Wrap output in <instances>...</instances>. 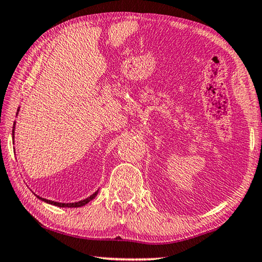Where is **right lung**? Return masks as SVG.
<instances>
[{
  "label": "right lung",
  "mask_w": 262,
  "mask_h": 262,
  "mask_svg": "<svg viewBox=\"0 0 262 262\" xmlns=\"http://www.w3.org/2000/svg\"><path fill=\"white\" fill-rule=\"evenodd\" d=\"M18 112H19V107H18V110H17V114H18ZM15 127H16V121L14 122V127H12V137H15ZM98 192H99V189L96 190V192L92 194V195H90V196H89V198L84 199V200L77 201V202H72V203H63V202L51 201V200H47V199H43L41 196H38V195H37V198L39 199V200L50 203V205H53V206H57V207H61V208H77V207L85 206L86 203H89L91 200H94V199L97 196V194H98Z\"/></svg>",
  "instance_id": "right-lung-1"
}]
</instances>
